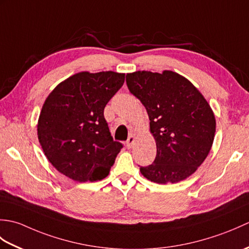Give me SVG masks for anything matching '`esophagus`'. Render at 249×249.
Here are the masks:
<instances>
[{"label": "esophagus", "instance_id": "1", "mask_svg": "<svg viewBox=\"0 0 249 249\" xmlns=\"http://www.w3.org/2000/svg\"><path fill=\"white\" fill-rule=\"evenodd\" d=\"M135 136H129L127 141H126V146L128 147V149H130V147H133L134 143H135Z\"/></svg>", "mask_w": 249, "mask_h": 249}]
</instances>
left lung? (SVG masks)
Here are the masks:
<instances>
[{"label": "left lung", "mask_w": 249, "mask_h": 249, "mask_svg": "<svg viewBox=\"0 0 249 249\" xmlns=\"http://www.w3.org/2000/svg\"><path fill=\"white\" fill-rule=\"evenodd\" d=\"M129 92L146 109L156 157L140 167L157 184L178 183L196 172L213 145L216 120L208 100L188 79L172 71L126 75Z\"/></svg>", "instance_id": "8db88e82"}]
</instances>
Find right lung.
I'll return each mask as SVG.
<instances>
[{"label":"right lung","mask_w":249,"mask_h":249,"mask_svg":"<svg viewBox=\"0 0 249 249\" xmlns=\"http://www.w3.org/2000/svg\"><path fill=\"white\" fill-rule=\"evenodd\" d=\"M125 73L77 72L57 84L41 108L37 136L57 171L77 182L105 178L123 145L113 141L104 109Z\"/></svg>","instance_id":"1"}]
</instances>
